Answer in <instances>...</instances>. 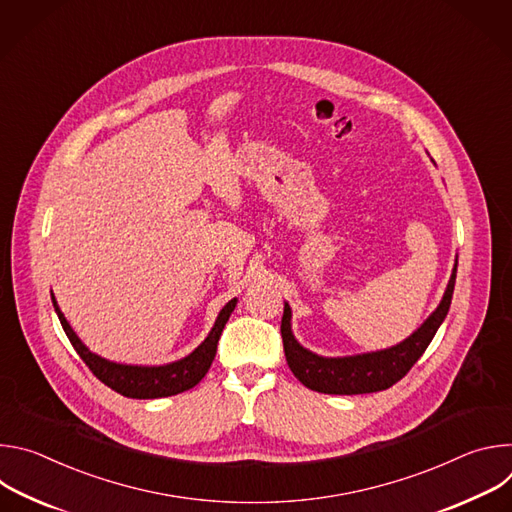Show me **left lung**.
I'll list each match as a JSON object with an SVG mask.
<instances>
[{
    "mask_svg": "<svg viewBox=\"0 0 512 512\" xmlns=\"http://www.w3.org/2000/svg\"><path fill=\"white\" fill-rule=\"evenodd\" d=\"M454 283H456V267L452 271L442 304L437 306V310L423 322V326L417 332H413L405 342L381 352H369V354H358L348 358H322L306 350L304 346H300L294 334H291V328H289L291 310L285 304L283 318H281V338H283L285 360L289 364L291 373H294L296 379L308 389L318 393H328V395H362V393H377L393 387L411 371L413 364L419 360V356L425 352V348L433 340L437 328H440V324L448 316L452 294H454Z\"/></svg>",
    "mask_w": 512,
    "mask_h": 512,
    "instance_id": "obj_1",
    "label": "left lung"
}]
</instances>
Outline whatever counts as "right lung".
<instances>
[{
  "label": "right lung",
  "instance_id": "obj_1",
  "mask_svg": "<svg viewBox=\"0 0 512 512\" xmlns=\"http://www.w3.org/2000/svg\"><path fill=\"white\" fill-rule=\"evenodd\" d=\"M52 304H54V310L58 314V320H60L70 344L75 346V350L79 352L83 362L101 383H105L107 387H111L113 391H117L123 397L158 399V397H170V395L184 393L202 381V377L208 373L210 364L214 360L218 338H221L223 328L237 306V300H231L221 310L208 338L190 356H186L178 362H172V364H164V367H129V364L109 362V360L93 354L79 340V336L72 332L66 318L62 316L60 308L56 306L54 296H52Z\"/></svg>",
  "mask_w": 512,
  "mask_h": 512
}]
</instances>
